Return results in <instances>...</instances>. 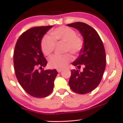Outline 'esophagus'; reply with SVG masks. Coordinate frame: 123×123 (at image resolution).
<instances>
[{"instance_id":"1","label":"esophagus","mask_w":123,"mask_h":123,"mask_svg":"<svg viewBox=\"0 0 123 123\" xmlns=\"http://www.w3.org/2000/svg\"><path fill=\"white\" fill-rule=\"evenodd\" d=\"M57 70L58 72L60 73V72H61L62 71V69H57Z\"/></svg>"}]
</instances>
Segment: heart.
<instances>
[{
  "instance_id": "1",
  "label": "heart",
  "mask_w": 123,
  "mask_h": 123,
  "mask_svg": "<svg viewBox=\"0 0 123 123\" xmlns=\"http://www.w3.org/2000/svg\"><path fill=\"white\" fill-rule=\"evenodd\" d=\"M50 35H44L41 41V49L45 55L49 56L54 51L56 43H65V51H69L74 55H78L84 46L83 39L77 36L74 30L68 26H60L52 29ZM72 60L70 54L55 55L50 58L49 65L50 68L62 69L65 68Z\"/></svg>"
}]
</instances>
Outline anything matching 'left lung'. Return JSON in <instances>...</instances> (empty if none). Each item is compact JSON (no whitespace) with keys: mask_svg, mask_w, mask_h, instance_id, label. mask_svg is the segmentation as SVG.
I'll return each instance as SVG.
<instances>
[{"mask_svg":"<svg viewBox=\"0 0 123 123\" xmlns=\"http://www.w3.org/2000/svg\"><path fill=\"white\" fill-rule=\"evenodd\" d=\"M79 31L84 39V46L77 60L72 63L77 69L72 70L69 84L73 91L84 94L92 91L99 84L106 66L104 46L98 33L94 28L84 22L68 24Z\"/></svg>","mask_w":123,"mask_h":123,"instance_id":"left-lung-1","label":"left lung"}]
</instances>
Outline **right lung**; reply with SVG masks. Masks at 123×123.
<instances>
[{
	"label": "right lung",
	"instance_id": "obj_1",
	"mask_svg": "<svg viewBox=\"0 0 123 123\" xmlns=\"http://www.w3.org/2000/svg\"><path fill=\"white\" fill-rule=\"evenodd\" d=\"M52 25L36 26L22 33L14 52L15 76L21 87L29 95L43 98L52 92L56 69L44 70L47 62L41 50V40Z\"/></svg>",
	"mask_w": 123,
	"mask_h": 123
}]
</instances>
